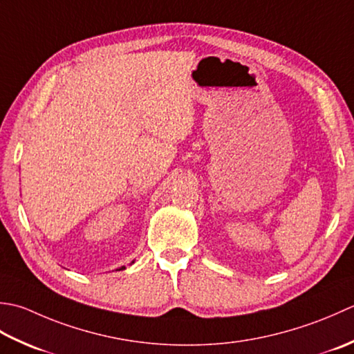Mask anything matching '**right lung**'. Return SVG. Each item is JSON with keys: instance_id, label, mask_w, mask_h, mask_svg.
Masks as SVG:
<instances>
[{"instance_id": "obj_1", "label": "right lung", "mask_w": 354, "mask_h": 354, "mask_svg": "<svg viewBox=\"0 0 354 354\" xmlns=\"http://www.w3.org/2000/svg\"><path fill=\"white\" fill-rule=\"evenodd\" d=\"M122 269H124V268H122Z\"/></svg>"}]
</instances>
